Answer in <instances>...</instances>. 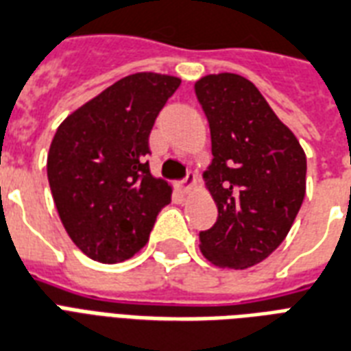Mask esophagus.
Returning <instances> with one entry per match:
<instances>
[{
  "label": "esophagus",
  "instance_id": "esophagus-1",
  "mask_svg": "<svg viewBox=\"0 0 351 351\" xmlns=\"http://www.w3.org/2000/svg\"><path fill=\"white\" fill-rule=\"evenodd\" d=\"M196 183H197L196 176H194V173H192V172H189V173H186V178L183 179V181H181V189H183V191H185V192H189L192 189V186L196 185Z\"/></svg>",
  "mask_w": 351,
  "mask_h": 351
}]
</instances>
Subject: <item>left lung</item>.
Returning <instances> with one entry per match:
<instances>
[{
    "label": "left lung",
    "instance_id": "8db88e82",
    "mask_svg": "<svg viewBox=\"0 0 351 351\" xmlns=\"http://www.w3.org/2000/svg\"><path fill=\"white\" fill-rule=\"evenodd\" d=\"M194 88L209 120L213 160L205 181L218 207L215 226L199 231V246L215 265L242 270L285 241L304 202L307 159L246 77L205 75Z\"/></svg>",
    "mask_w": 351,
    "mask_h": 351
}]
</instances>
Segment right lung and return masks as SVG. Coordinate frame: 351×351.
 I'll return each mask as SVG.
<instances>
[{"label": "right lung", "instance_id": "right-lung-1", "mask_svg": "<svg viewBox=\"0 0 351 351\" xmlns=\"http://www.w3.org/2000/svg\"><path fill=\"white\" fill-rule=\"evenodd\" d=\"M181 79L133 73L60 123L47 181L60 222L90 259L114 265L146 246L172 189L149 172V133Z\"/></svg>", "mask_w": 351, "mask_h": 351}]
</instances>
